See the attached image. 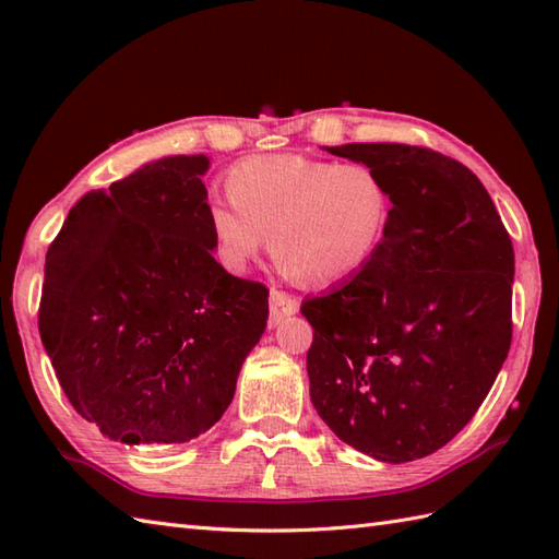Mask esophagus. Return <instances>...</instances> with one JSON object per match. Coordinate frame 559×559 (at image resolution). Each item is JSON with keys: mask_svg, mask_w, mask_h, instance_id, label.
Returning <instances> with one entry per match:
<instances>
[{"mask_svg": "<svg viewBox=\"0 0 559 559\" xmlns=\"http://www.w3.org/2000/svg\"><path fill=\"white\" fill-rule=\"evenodd\" d=\"M269 310H271V322L278 324L281 319H286L300 310V302L288 295L286 290H276L273 288L269 295Z\"/></svg>", "mask_w": 559, "mask_h": 559, "instance_id": "1", "label": "esophagus"}]
</instances>
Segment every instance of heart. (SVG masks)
<instances>
[{
	"mask_svg": "<svg viewBox=\"0 0 559 559\" xmlns=\"http://www.w3.org/2000/svg\"><path fill=\"white\" fill-rule=\"evenodd\" d=\"M230 204L209 209V228L225 266L245 269L269 235L288 276L312 286L358 276L382 249L391 194L372 165L278 153L233 165Z\"/></svg>",
	"mask_w": 559,
	"mask_h": 559,
	"instance_id": "1",
	"label": "heart"
}]
</instances>
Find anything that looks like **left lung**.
I'll return each mask as SVG.
<instances>
[{"label": "left lung", "instance_id": "1", "mask_svg": "<svg viewBox=\"0 0 559 559\" xmlns=\"http://www.w3.org/2000/svg\"><path fill=\"white\" fill-rule=\"evenodd\" d=\"M326 151L382 175L391 223L370 266L302 302L310 399L367 456H430L476 415L512 346V240L454 158L406 144Z\"/></svg>", "mask_w": 559, "mask_h": 559}]
</instances>
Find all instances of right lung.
<instances>
[{
    "label": "right lung",
    "instance_id": "right-lung-1",
    "mask_svg": "<svg viewBox=\"0 0 559 559\" xmlns=\"http://www.w3.org/2000/svg\"><path fill=\"white\" fill-rule=\"evenodd\" d=\"M206 156L88 192L45 257L43 346L71 406L124 444H177L230 406L269 319L264 283L211 249Z\"/></svg>",
    "mask_w": 559,
    "mask_h": 559
}]
</instances>
